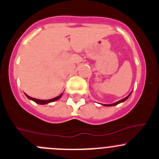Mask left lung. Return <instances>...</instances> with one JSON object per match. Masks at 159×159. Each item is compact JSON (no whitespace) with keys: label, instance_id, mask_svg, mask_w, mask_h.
<instances>
[{"label":"left lung","instance_id":"left-lung-1","mask_svg":"<svg viewBox=\"0 0 159 159\" xmlns=\"http://www.w3.org/2000/svg\"><path fill=\"white\" fill-rule=\"evenodd\" d=\"M130 94H131V92H130V94H129V95H127V97H126V98H123V99L120 100V101L116 102H115V103H112V104H109V105H106V104H104V106H116V105L119 104V103H120V102H123L126 101V100H127V98H129V97H130Z\"/></svg>","mask_w":159,"mask_h":159}]
</instances>
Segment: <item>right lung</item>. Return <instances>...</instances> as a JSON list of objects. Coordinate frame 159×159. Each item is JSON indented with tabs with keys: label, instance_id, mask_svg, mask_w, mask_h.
I'll return each mask as SVG.
<instances>
[{
	"label": "right lung",
	"instance_id": "1",
	"mask_svg": "<svg viewBox=\"0 0 159 159\" xmlns=\"http://www.w3.org/2000/svg\"><path fill=\"white\" fill-rule=\"evenodd\" d=\"M62 95H63V94H61V95H60L59 96H57V97H55V98H51V99H48V100H41V99H37V98H32V97L29 96V95H26V94H25V95H26V96H27L28 98H29V99L32 100V101H34V102H35L38 103V104H41V105L47 104V103H50V102H52L57 101V100H58L60 98H61V96H62Z\"/></svg>",
	"mask_w": 159,
	"mask_h": 159
}]
</instances>
